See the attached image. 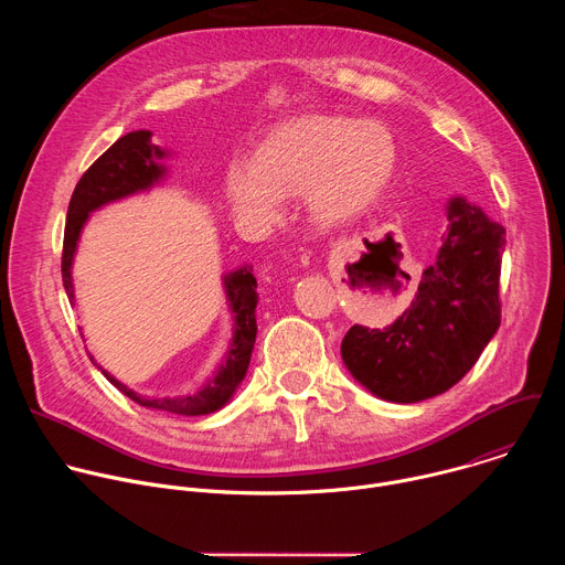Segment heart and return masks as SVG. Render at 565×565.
<instances>
[{
	"instance_id": "1",
	"label": "heart",
	"mask_w": 565,
	"mask_h": 565,
	"mask_svg": "<svg viewBox=\"0 0 565 565\" xmlns=\"http://www.w3.org/2000/svg\"><path fill=\"white\" fill-rule=\"evenodd\" d=\"M397 145L386 125L344 116H303L275 129L253 166L232 163L225 199L250 225L268 227L281 199L301 196L315 223L340 225L371 207L388 185Z\"/></svg>"
}]
</instances>
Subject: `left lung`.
<instances>
[{"label":"left lung","mask_w":565,"mask_h":565,"mask_svg":"<svg viewBox=\"0 0 565 565\" xmlns=\"http://www.w3.org/2000/svg\"><path fill=\"white\" fill-rule=\"evenodd\" d=\"M436 264L393 324L351 327L342 360L373 395L412 405L445 393L476 364L501 327V259L505 227L454 196Z\"/></svg>","instance_id":"left-lung-1"}]
</instances>
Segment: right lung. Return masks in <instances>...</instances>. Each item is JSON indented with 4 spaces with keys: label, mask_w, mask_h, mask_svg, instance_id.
<instances>
[{
    "label": "right lung",
    "mask_w": 565,
    "mask_h": 565,
    "mask_svg": "<svg viewBox=\"0 0 565 565\" xmlns=\"http://www.w3.org/2000/svg\"><path fill=\"white\" fill-rule=\"evenodd\" d=\"M163 158H168V151L151 142V131L147 129L129 131L127 136L118 138L83 174V179L77 181L73 196L68 201L64 248H62V281L71 301H75L71 266H73L75 248L79 241V232H83L89 214L107 203L120 201L138 192H147L149 188L163 181V177L168 174ZM223 286H225L230 310L234 315V333H232V342L223 364L196 393L179 395V397L138 395L131 388H127L120 380H116L111 373H107L103 366H98L89 355L92 362L103 371V375L118 391H122L127 397L138 402L140 407L160 409V412L179 414V416H207L218 412L223 405H227V399L234 395L241 380H244L248 373L250 355L257 340L255 308L259 301L257 279L250 266H241L227 273L223 277Z\"/></svg>",
    "instance_id": "obj_1"
}]
</instances>
